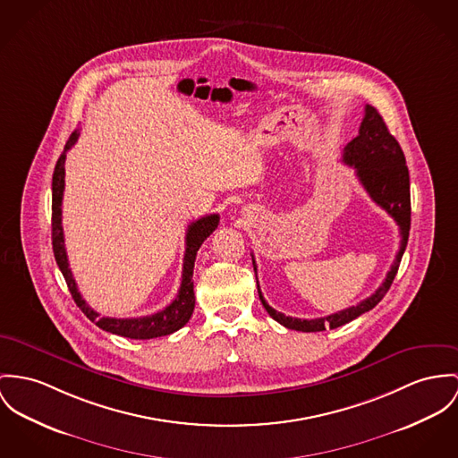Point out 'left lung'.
<instances>
[{
	"label": "left lung",
	"mask_w": 458,
	"mask_h": 458,
	"mask_svg": "<svg viewBox=\"0 0 458 458\" xmlns=\"http://www.w3.org/2000/svg\"><path fill=\"white\" fill-rule=\"evenodd\" d=\"M344 162L355 169V176L360 181V184L364 186L371 200L394 217V221L399 226L401 246L382 285L369 298L359 301L355 307H349L331 316L318 317L310 320L284 316L281 312L274 310L265 301L258 284V294L265 310L287 329L303 331V333L324 331L326 327L335 329L362 316L364 312H369L371 309H375L382 301V298L387 294L408 244L410 225H411V200H410V173L406 167V158L399 142L395 141V138L388 132L382 114L373 106L366 105L364 107V118L359 127V136L353 138L352 141L345 146ZM252 267L256 272L254 256H252Z\"/></svg>",
	"instance_id": "8db88e82"
}]
</instances>
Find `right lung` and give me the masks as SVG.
Returning a JSON list of instances; mask_svg holds the SVG:
<instances>
[{"mask_svg": "<svg viewBox=\"0 0 458 458\" xmlns=\"http://www.w3.org/2000/svg\"><path fill=\"white\" fill-rule=\"evenodd\" d=\"M80 136L78 131H74L70 140L64 146V151L61 153L54 176H52V247L55 261L66 279L70 287L71 296L74 303L80 307V310L89 317L96 326L105 329L107 333L132 338V340H149L158 336H167L181 329L193 314L195 309V293H193V267L197 250L204 244V241L217 228L219 216L209 214L197 221H193L188 226L186 232V250L182 259V277L181 287L177 291L176 300L167 305L164 310L151 314V316L134 317V318H114V317H101L94 309L87 305V301L81 298L76 282L72 279V274L68 263V254L64 247V232H63V195H64V165H66V153L71 146L76 142Z\"/></svg>", "mask_w": 458, "mask_h": 458, "instance_id": "1", "label": "right lung"}]
</instances>
